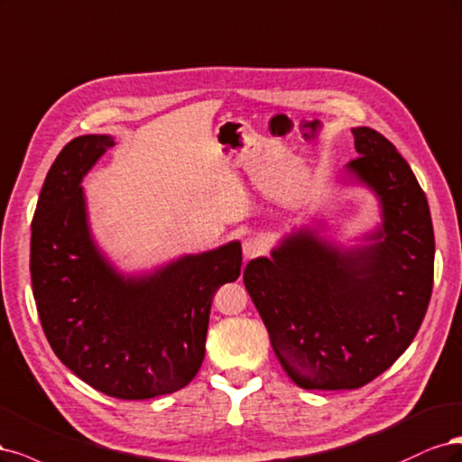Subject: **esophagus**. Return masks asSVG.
<instances>
[{"instance_id":"obj_1","label":"esophagus","mask_w":462,"mask_h":462,"mask_svg":"<svg viewBox=\"0 0 462 462\" xmlns=\"http://www.w3.org/2000/svg\"><path fill=\"white\" fill-rule=\"evenodd\" d=\"M242 251H244V257L245 259L259 257L261 253L264 251V244H263V240H259V237H245L244 245H242Z\"/></svg>"}]
</instances>
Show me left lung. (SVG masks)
<instances>
[{"label":"left lung","instance_id":"8db88e82","mask_svg":"<svg viewBox=\"0 0 462 462\" xmlns=\"http://www.w3.org/2000/svg\"><path fill=\"white\" fill-rule=\"evenodd\" d=\"M346 176L374 193L380 225L351 247L293 230L244 284L286 374L303 390H356L388 370L419 332L434 284V228L422 188L395 145L351 128Z\"/></svg>","mask_w":462,"mask_h":462}]
</instances>
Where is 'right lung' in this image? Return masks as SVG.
Here are the masks:
<instances>
[{"mask_svg": "<svg viewBox=\"0 0 462 462\" xmlns=\"http://www.w3.org/2000/svg\"><path fill=\"white\" fill-rule=\"evenodd\" d=\"M115 145L107 134L69 142L32 218V291L53 353L94 390L152 399L182 390L203 363L215 291L242 273V244L125 274L96 244L84 176Z\"/></svg>", "mask_w": 462, "mask_h": 462, "instance_id": "right-lung-1", "label": "right lung"}]
</instances>
